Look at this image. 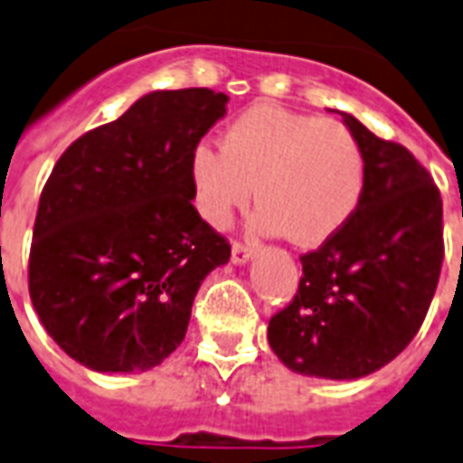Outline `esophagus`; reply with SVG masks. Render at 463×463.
Listing matches in <instances>:
<instances>
[{"label": "esophagus", "instance_id": "esophagus-1", "mask_svg": "<svg viewBox=\"0 0 463 463\" xmlns=\"http://www.w3.org/2000/svg\"><path fill=\"white\" fill-rule=\"evenodd\" d=\"M250 256H253V246H250V243L246 241L232 243V258H234V263H246Z\"/></svg>", "mask_w": 463, "mask_h": 463}]
</instances>
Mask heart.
<instances>
[{"label":"heart","mask_w":463,"mask_h":463,"mask_svg":"<svg viewBox=\"0 0 463 463\" xmlns=\"http://www.w3.org/2000/svg\"><path fill=\"white\" fill-rule=\"evenodd\" d=\"M222 149L200 145L191 159L193 203L214 227L253 198L258 222L295 243L317 246L357 210L364 152L340 120L258 103L232 120Z\"/></svg>","instance_id":"1"}]
</instances>
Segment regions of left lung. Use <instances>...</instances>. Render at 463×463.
<instances>
[{
	"label": "left lung",
	"instance_id": "8db88e82",
	"mask_svg": "<svg viewBox=\"0 0 463 463\" xmlns=\"http://www.w3.org/2000/svg\"><path fill=\"white\" fill-rule=\"evenodd\" d=\"M364 152L353 217L302 256L295 299L268 324L275 354L299 374L360 379L420 331L444 258L442 198L428 168L340 113Z\"/></svg>",
	"mask_w": 463,
	"mask_h": 463
}]
</instances>
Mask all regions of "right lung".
Masks as SVG:
<instances>
[{"label":"right lung","mask_w":463,"mask_h":463,"mask_svg":"<svg viewBox=\"0 0 463 463\" xmlns=\"http://www.w3.org/2000/svg\"><path fill=\"white\" fill-rule=\"evenodd\" d=\"M213 89L154 91L84 132L41 193L28 292L50 338L96 372H145L181 345L227 236L193 207L191 159L227 113Z\"/></svg>","instance_id":"1"}]
</instances>
